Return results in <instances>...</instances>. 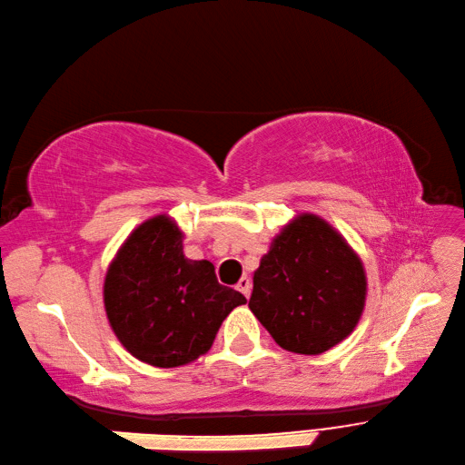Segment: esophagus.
I'll use <instances>...</instances> for the list:
<instances>
[{
  "instance_id": "1",
  "label": "esophagus",
  "mask_w": 465,
  "mask_h": 465,
  "mask_svg": "<svg viewBox=\"0 0 465 465\" xmlns=\"http://www.w3.org/2000/svg\"><path fill=\"white\" fill-rule=\"evenodd\" d=\"M237 291H240L247 299L249 292H252V281H249V277H242L240 279V282H237Z\"/></svg>"
}]
</instances>
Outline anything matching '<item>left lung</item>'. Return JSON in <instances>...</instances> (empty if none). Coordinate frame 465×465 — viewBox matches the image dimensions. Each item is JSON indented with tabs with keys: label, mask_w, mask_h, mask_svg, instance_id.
Masks as SVG:
<instances>
[{
	"label": "left lung",
	"mask_w": 465,
	"mask_h": 465,
	"mask_svg": "<svg viewBox=\"0 0 465 465\" xmlns=\"http://www.w3.org/2000/svg\"><path fill=\"white\" fill-rule=\"evenodd\" d=\"M361 259L331 225L301 213L272 240L249 308L279 346L318 355L346 340L365 306Z\"/></svg>",
	"instance_id": "left-lung-1"
}]
</instances>
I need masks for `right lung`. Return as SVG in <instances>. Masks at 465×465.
Instances as JSON below:
<instances>
[{
  "label": "right lung",
  "mask_w": 465,
  "mask_h": 465,
  "mask_svg": "<svg viewBox=\"0 0 465 465\" xmlns=\"http://www.w3.org/2000/svg\"><path fill=\"white\" fill-rule=\"evenodd\" d=\"M184 233L169 216L131 232L105 272L104 306L124 348L154 367L198 360L245 296L216 279L210 261L183 253Z\"/></svg>",
  "instance_id": "add662e5"
}]
</instances>
